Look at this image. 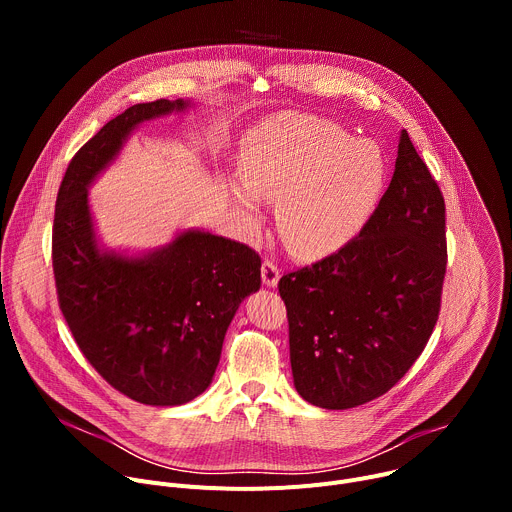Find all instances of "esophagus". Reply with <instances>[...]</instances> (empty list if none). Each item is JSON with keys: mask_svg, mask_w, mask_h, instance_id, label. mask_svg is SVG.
<instances>
[{"mask_svg": "<svg viewBox=\"0 0 512 512\" xmlns=\"http://www.w3.org/2000/svg\"><path fill=\"white\" fill-rule=\"evenodd\" d=\"M261 277H263V283H265V285L275 287L277 281H279V277H281L279 265H277L275 261H271V259H265L263 265H261Z\"/></svg>", "mask_w": 512, "mask_h": 512, "instance_id": "34e87169", "label": "esophagus"}]
</instances>
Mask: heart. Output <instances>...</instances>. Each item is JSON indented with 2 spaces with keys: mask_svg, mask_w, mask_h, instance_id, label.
I'll return each mask as SVG.
<instances>
[{
  "mask_svg": "<svg viewBox=\"0 0 512 512\" xmlns=\"http://www.w3.org/2000/svg\"><path fill=\"white\" fill-rule=\"evenodd\" d=\"M385 186L377 145L352 141L336 123L314 115H279L243 139L239 184L227 196L249 231L259 229V200L277 202L285 247L304 259L330 255L371 218Z\"/></svg>",
  "mask_w": 512,
  "mask_h": 512,
  "instance_id": "heart-1",
  "label": "heart"
}]
</instances>
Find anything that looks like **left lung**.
<instances>
[{"instance_id":"8db88e82","label":"left lung","mask_w":512,"mask_h":512,"mask_svg":"<svg viewBox=\"0 0 512 512\" xmlns=\"http://www.w3.org/2000/svg\"><path fill=\"white\" fill-rule=\"evenodd\" d=\"M446 263L444 196L403 129L391 184L360 235L279 279L298 393L350 409L399 383L440 316Z\"/></svg>"}]
</instances>
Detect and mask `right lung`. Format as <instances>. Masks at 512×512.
<instances>
[{"label": "right lung", "instance_id": "obj_1", "mask_svg": "<svg viewBox=\"0 0 512 512\" xmlns=\"http://www.w3.org/2000/svg\"><path fill=\"white\" fill-rule=\"evenodd\" d=\"M188 105L137 103L103 125L70 160L54 210L52 267L72 336L113 389L156 407L206 391L239 304L261 287V257L212 233L184 231L141 257L97 243L87 188L139 123Z\"/></svg>", "mask_w": 512, "mask_h": 512}]
</instances>
